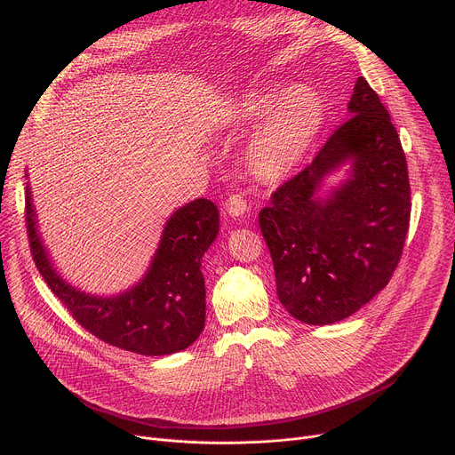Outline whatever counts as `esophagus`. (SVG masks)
<instances>
[{
	"label": "esophagus",
	"instance_id": "obj_1",
	"mask_svg": "<svg viewBox=\"0 0 455 455\" xmlns=\"http://www.w3.org/2000/svg\"><path fill=\"white\" fill-rule=\"evenodd\" d=\"M226 212L231 215V217H243L248 212H250V205L246 202V198H243L242 195H229V198L226 200Z\"/></svg>",
	"mask_w": 455,
	"mask_h": 455
}]
</instances>
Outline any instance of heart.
<instances>
[{"label":"heart","mask_w":455,"mask_h":455,"mask_svg":"<svg viewBox=\"0 0 455 455\" xmlns=\"http://www.w3.org/2000/svg\"><path fill=\"white\" fill-rule=\"evenodd\" d=\"M276 100L271 92H250L242 101V122L246 125L259 124ZM321 124L319 98L307 89H291L250 138L246 158L251 171L267 182L284 179L304 160Z\"/></svg>","instance_id":"b5f03b06"}]
</instances>
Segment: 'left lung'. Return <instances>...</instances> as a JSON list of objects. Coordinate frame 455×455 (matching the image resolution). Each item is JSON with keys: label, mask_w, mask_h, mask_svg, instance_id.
I'll list each match as a JSON object with an SVG mask.
<instances>
[{"label": "left lung", "mask_w": 455, "mask_h": 455, "mask_svg": "<svg viewBox=\"0 0 455 455\" xmlns=\"http://www.w3.org/2000/svg\"><path fill=\"white\" fill-rule=\"evenodd\" d=\"M349 118L259 213L276 295L304 324L339 323L392 278L410 224L406 156L377 92L359 76ZM340 166L347 177L328 192Z\"/></svg>", "instance_id": "left-lung-1"}]
</instances>
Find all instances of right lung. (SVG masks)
Masks as SVG:
<instances>
[{
    "instance_id": "add662e5",
    "label": "right lung",
    "mask_w": 455,
    "mask_h": 455,
    "mask_svg": "<svg viewBox=\"0 0 455 455\" xmlns=\"http://www.w3.org/2000/svg\"><path fill=\"white\" fill-rule=\"evenodd\" d=\"M25 219L32 259L51 291L94 337L140 355H169L191 346L205 324L202 257L219 235V209L196 198L164 226L146 275L118 295H91L67 283L54 267L38 231L27 186Z\"/></svg>"
}]
</instances>
